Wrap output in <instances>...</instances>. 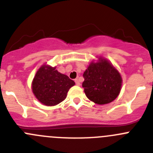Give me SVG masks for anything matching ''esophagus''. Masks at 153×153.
<instances>
[{
  "instance_id": "esophagus-1",
  "label": "esophagus",
  "mask_w": 153,
  "mask_h": 153,
  "mask_svg": "<svg viewBox=\"0 0 153 153\" xmlns=\"http://www.w3.org/2000/svg\"><path fill=\"white\" fill-rule=\"evenodd\" d=\"M75 84H76L77 86L81 85V84H80V81H79V80H78V79H75Z\"/></svg>"
}]
</instances>
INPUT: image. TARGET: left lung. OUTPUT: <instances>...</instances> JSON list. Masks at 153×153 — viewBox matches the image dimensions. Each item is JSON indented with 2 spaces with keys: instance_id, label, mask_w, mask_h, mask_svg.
Wrapping results in <instances>:
<instances>
[{
  "instance_id": "left-lung-1",
  "label": "left lung",
  "mask_w": 153,
  "mask_h": 153,
  "mask_svg": "<svg viewBox=\"0 0 153 153\" xmlns=\"http://www.w3.org/2000/svg\"><path fill=\"white\" fill-rule=\"evenodd\" d=\"M83 77L84 92L95 104H109L119 95L122 78L118 71L107 60L100 58L98 62L91 63Z\"/></svg>"
}]
</instances>
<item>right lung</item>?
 <instances>
[{
	"label": "right lung",
	"mask_w": 153,
	"mask_h": 153,
	"mask_svg": "<svg viewBox=\"0 0 153 153\" xmlns=\"http://www.w3.org/2000/svg\"><path fill=\"white\" fill-rule=\"evenodd\" d=\"M75 82L67 75L60 73L56 67L43 65L35 74L32 89L37 99L46 106H55L67 98Z\"/></svg>",
	"instance_id": "obj_1"
}]
</instances>
